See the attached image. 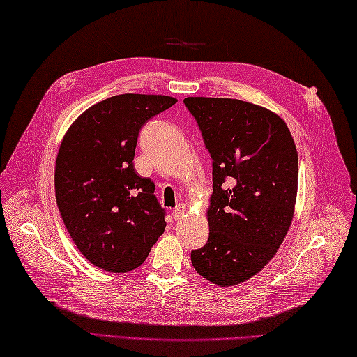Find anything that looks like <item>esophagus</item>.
I'll use <instances>...</instances> for the list:
<instances>
[{"instance_id":"34e87169","label":"esophagus","mask_w":357,"mask_h":357,"mask_svg":"<svg viewBox=\"0 0 357 357\" xmlns=\"http://www.w3.org/2000/svg\"><path fill=\"white\" fill-rule=\"evenodd\" d=\"M185 213H187V207L184 206V204H179V206L173 208L172 216L176 219V221H179V219H183L185 216Z\"/></svg>"}]
</instances>
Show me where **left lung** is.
Instances as JSON below:
<instances>
[{
  "label": "left lung",
  "mask_w": 357,
  "mask_h": 357,
  "mask_svg": "<svg viewBox=\"0 0 357 357\" xmlns=\"http://www.w3.org/2000/svg\"><path fill=\"white\" fill-rule=\"evenodd\" d=\"M213 159L208 241L193 250L195 270L231 287L259 273L290 229L298 196V150L285 121L231 98L188 96Z\"/></svg>",
  "instance_id": "left-lung-1"
}]
</instances>
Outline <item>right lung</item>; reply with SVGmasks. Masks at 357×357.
Instances as JSON below:
<instances>
[{
    "instance_id": "add662e5",
    "label": "right lung",
    "mask_w": 357,
    "mask_h": 357,
    "mask_svg": "<svg viewBox=\"0 0 357 357\" xmlns=\"http://www.w3.org/2000/svg\"><path fill=\"white\" fill-rule=\"evenodd\" d=\"M178 100L124 93L73 121L55 162V196L67 231L86 259L112 273L135 270L165 230L155 184L133 167L141 127Z\"/></svg>"
}]
</instances>
